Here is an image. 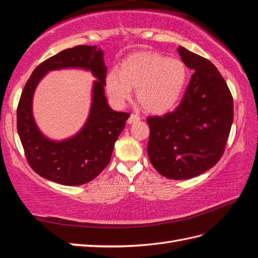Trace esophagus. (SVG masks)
<instances>
[{
    "mask_svg": "<svg viewBox=\"0 0 258 258\" xmlns=\"http://www.w3.org/2000/svg\"><path fill=\"white\" fill-rule=\"evenodd\" d=\"M139 120H140L139 114L133 113V114H131V116L129 117V119H128V123H129V124H133V123H135V122H137V121H139Z\"/></svg>",
    "mask_w": 258,
    "mask_h": 258,
    "instance_id": "1",
    "label": "esophagus"
}]
</instances>
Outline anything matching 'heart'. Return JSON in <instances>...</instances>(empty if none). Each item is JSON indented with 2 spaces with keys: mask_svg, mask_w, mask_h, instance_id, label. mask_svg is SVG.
Wrapping results in <instances>:
<instances>
[{
  "mask_svg": "<svg viewBox=\"0 0 258 258\" xmlns=\"http://www.w3.org/2000/svg\"><path fill=\"white\" fill-rule=\"evenodd\" d=\"M187 70L179 58H168L157 51H140L121 61L118 71L106 75L108 96L122 106L136 88V98L148 112L161 114L173 109L184 91Z\"/></svg>",
  "mask_w": 258,
  "mask_h": 258,
  "instance_id": "1",
  "label": "heart"
}]
</instances>
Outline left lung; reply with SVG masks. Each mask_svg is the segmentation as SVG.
<instances>
[{"label":"left lung","mask_w":258,"mask_h":258,"mask_svg":"<svg viewBox=\"0 0 258 258\" xmlns=\"http://www.w3.org/2000/svg\"><path fill=\"white\" fill-rule=\"evenodd\" d=\"M177 53L194 73L175 110L147 118V150L160 174L185 180L204 173L223 156L233 122V98L210 60L182 46Z\"/></svg>","instance_id":"obj_1"}]
</instances>
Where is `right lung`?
Segmentation results:
<instances>
[{"label": "right lung", "instance_id": "add662e5", "mask_svg": "<svg viewBox=\"0 0 258 258\" xmlns=\"http://www.w3.org/2000/svg\"><path fill=\"white\" fill-rule=\"evenodd\" d=\"M79 68L96 78L89 118L77 134L64 141L45 136L32 116V97L38 83L50 70ZM107 67L99 47L79 45L38 65L22 91L17 106V133L28 164L44 179L62 185H82L98 175L109 163L119 135L130 114L112 110L105 96Z\"/></svg>", "mask_w": 258, "mask_h": 258}]
</instances>
